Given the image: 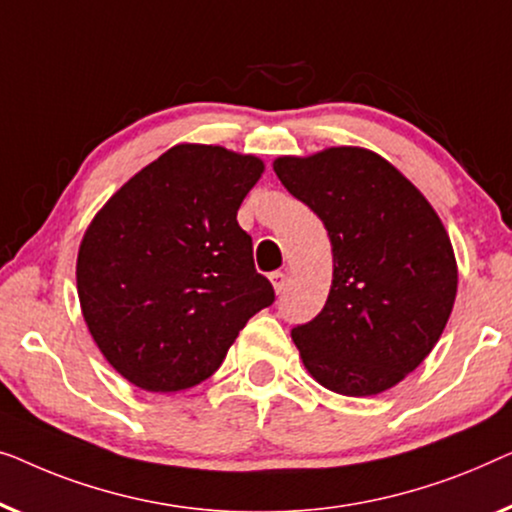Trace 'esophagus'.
Segmentation results:
<instances>
[{"label":"esophagus","instance_id":"1","mask_svg":"<svg viewBox=\"0 0 512 512\" xmlns=\"http://www.w3.org/2000/svg\"><path fill=\"white\" fill-rule=\"evenodd\" d=\"M269 278H271V283H273V290H276L278 294H283L285 287H287V273L285 271H273Z\"/></svg>","mask_w":512,"mask_h":512}]
</instances>
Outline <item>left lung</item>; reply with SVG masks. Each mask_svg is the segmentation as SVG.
<instances>
[{"label":"left lung","instance_id":"8db88e82","mask_svg":"<svg viewBox=\"0 0 512 512\" xmlns=\"http://www.w3.org/2000/svg\"><path fill=\"white\" fill-rule=\"evenodd\" d=\"M273 171L325 222L334 255L327 304L292 329L301 362L327 390L373 397L424 362L457 297V259L424 194L366 148L285 155Z\"/></svg>","mask_w":512,"mask_h":512}]
</instances>
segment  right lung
Masks as SVG:
<instances>
[{"label":"right lung","mask_w":512,"mask_h":512,"mask_svg":"<svg viewBox=\"0 0 512 512\" xmlns=\"http://www.w3.org/2000/svg\"><path fill=\"white\" fill-rule=\"evenodd\" d=\"M264 171L255 155L178 143L129 178L85 229L81 311L115 371L181 392L220 369L246 322L273 304L236 222Z\"/></svg>","instance_id":"1"}]
</instances>
